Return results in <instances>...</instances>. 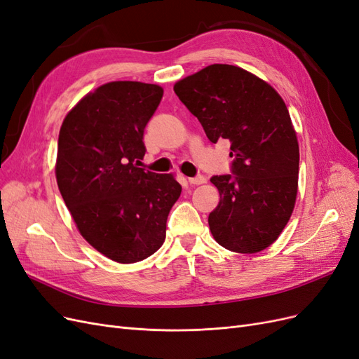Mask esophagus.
I'll return each mask as SVG.
<instances>
[{"label":"esophagus","instance_id":"esophagus-1","mask_svg":"<svg viewBox=\"0 0 359 359\" xmlns=\"http://www.w3.org/2000/svg\"><path fill=\"white\" fill-rule=\"evenodd\" d=\"M206 181V178L203 175H198L194 178H189V182L193 184V186H201V184H203Z\"/></svg>","mask_w":359,"mask_h":359}]
</instances>
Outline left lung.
I'll return each instance as SVG.
<instances>
[{"label":"left lung","mask_w":359,"mask_h":359,"mask_svg":"<svg viewBox=\"0 0 359 359\" xmlns=\"http://www.w3.org/2000/svg\"><path fill=\"white\" fill-rule=\"evenodd\" d=\"M212 144L231 140L232 172L211 182L220 202L210 214L214 240L252 255L283 232L295 208L299 147L287 106L264 79L229 64L211 66L173 85Z\"/></svg>","instance_id":"obj_1"}]
</instances>
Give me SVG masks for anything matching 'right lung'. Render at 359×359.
Returning <instances> with one entry per match:
<instances>
[{"instance_id":"add662e5","label":"right lung","mask_w":359,"mask_h":359,"mask_svg":"<svg viewBox=\"0 0 359 359\" xmlns=\"http://www.w3.org/2000/svg\"><path fill=\"white\" fill-rule=\"evenodd\" d=\"M163 97L160 85L107 82L64 118L55 175L85 241L118 264L140 262L165 243L181 186L173 173L139 168L144 128Z\"/></svg>"}]
</instances>
